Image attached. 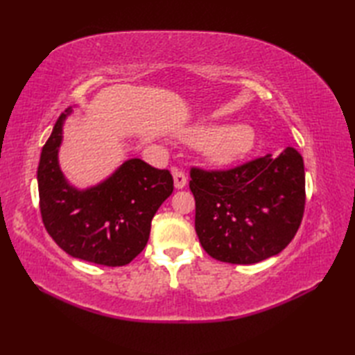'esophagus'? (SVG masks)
<instances>
[{
  "instance_id": "1",
  "label": "esophagus",
  "mask_w": 355,
  "mask_h": 355,
  "mask_svg": "<svg viewBox=\"0 0 355 355\" xmlns=\"http://www.w3.org/2000/svg\"><path fill=\"white\" fill-rule=\"evenodd\" d=\"M172 173H173V186H175L177 189H183L187 183V177L184 175V172L180 169H172Z\"/></svg>"
}]
</instances>
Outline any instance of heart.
<instances>
[{
  "instance_id": "obj_1",
  "label": "heart",
  "mask_w": 355,
  "mask_h": 355,
  "mask_svg": "<svg viewBox=\"0 0 355 355\" xmlns=\"http://www.w3.org/2000/svg\"><path fill=\"white\" fill-rule=\"evenodd\" d=\"M183 139L201 146L209 162L230 164L250 153L256 141V132L252 126L244 123L200 125L186 131Z\"/></svg>"
}]
</instances>
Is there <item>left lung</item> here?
<instances>
[{
    "mask_svg": "<svg viewBox=\"0 0 355 355\" xmlns=\"http://www.w3.org/2000/svg\"><path fill=\"white\" fill-rule=\"evenodd\" d=\"M195 230L221 262L256 263L281 253L302 223L304 158L294 148L227 171L191 169Z\"/></svg>",
    "mask_w": 355,
    "mask_h": 355,
    "instance_id": "1",
    "label": "left lung"
}]
</instances>
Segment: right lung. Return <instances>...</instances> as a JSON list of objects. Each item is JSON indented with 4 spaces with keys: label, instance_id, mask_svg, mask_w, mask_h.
I'll list each match as a JSON object with an SVG mask.
<instances>
[{
    "label": "right lung",
    "instance_id": "right-lung-1",
    "mask_svg": "<svg viewBox=\"0 0 355 355\" xmlns=\"http://www.w3.org/2000/svg\"><path fill=\"white\" fill-rule=\"evenodd\" d=\"M67 108L42 146L37 191L42 223L53 241L73 258L99 266L130 263L145 248L150 221L173 191L168 169L131 158L105 182L80 191L67 182L58 153Z\"/></svg>",
    "mask_w": 355,
    "mask_h": 355
}]
</instances>
